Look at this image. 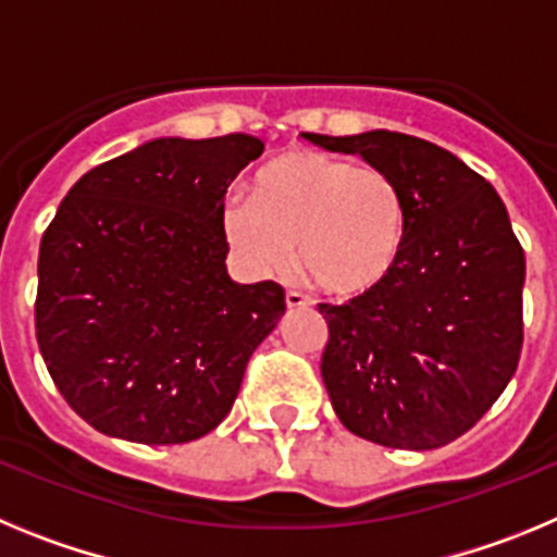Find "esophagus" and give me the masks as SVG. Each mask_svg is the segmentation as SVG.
Returning a JSON list of instances; mask_svg holds the SVG:
<instances>
[{
  "label": "esophagus",
  "instance_id": "34e87169",
  "mask_svg": "<svg viewBox=\"0 0 557 557\" xmlns=\"http://www.w3.org/2000/svg\"><path fill=\"white\" fill-rule=\"evenodd\" d=\"M284 301H287L289 309H307V307H312V301H309V298L304 293H298V289H287V295H284Z\"/></svg>",
  "mask_w": 557,
  "mask_h": 557
}]
</instances>
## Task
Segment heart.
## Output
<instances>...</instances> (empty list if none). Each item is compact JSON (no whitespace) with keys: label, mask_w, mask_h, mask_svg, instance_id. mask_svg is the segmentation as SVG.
I'll list each match as a JSON object with an SVG mask.
<instances>
[{"label":"heart","mask_w":557,"mask_h":557,"mask_svg":"<svg viewBox=\"0 0 557 557\" xmlns=\"http://www.w3.org/2000/svg\"><path fill=\"white\" fill-rule=\"evenodd\" d=\"M223 234L256 273L295 262L314 287L357 295L385 282L407 234L405 191L376 164L318 150L275 156L253 175L250 198L223 206Z\"/></svg>","instance_id":"obj_1"}]
</instances>
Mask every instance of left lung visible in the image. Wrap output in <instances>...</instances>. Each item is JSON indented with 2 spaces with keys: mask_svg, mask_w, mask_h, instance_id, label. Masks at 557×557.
<instances>
[{
  "mask_svg": "<svg viewBox=\"0 0 557 557\" xmlns=\"http://www.w3.org/2000/svg\"><path fill=\"white\" fill-rule=\"evenodd\" d=\"M307 139L387 170L405 191L407 234L385 282L321 304V376L348 432L391 449L466 435L516 373L524 343V250L488 181L407 133Z\"/></svg>",
  "mask_w": 557,
  "mask_h": 557,
  "instance_id": "8db88e82",
  "label": "left lung"
}]
</instances>
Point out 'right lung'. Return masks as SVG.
Here are the masks:
<instances>
[{
	"label": "right lung",
	"mask_w": 557,
	"mask_h": 557,
	"mask_svg": "<svg viewBox=\"0 0 557 557\" xmlns=\"http://www.w3.org/2000/svg\"><path fill=\"white\" fill-rule=\"evenodd\" d=\"M264 145L152 139L77 181L38 250L36 337L66 405L133 444H186L231 412L282 284L225 270L223 200Z\"/></svg>",
	"instance_id": "right-lung-1"
}]
</instances>
